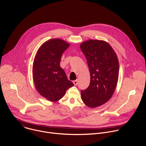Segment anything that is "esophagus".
Here are the masks:
<instances>
[{
  "label": "esophagus",
  "instance_id": "1",
  "mask_svg": "<svg viewBox=\"0 0 146 146\" xmlns=\"http://www.w3.org/2000/svg\"><path fill=\"white\" fill-rule=\"evenodd\" d=\"M73 84H74L75 86H77V85L78 84V81H77V80L73 81Z\"/></svg>",
  "mask_w": 146,
  "mask_h": 146
}]
</instances>
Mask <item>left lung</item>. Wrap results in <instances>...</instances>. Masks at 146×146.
Wrapping results in <instances>:
<instances>
[{
    "label": "left lung",
    "mask_w": 146,
    "mask_h": 146,
    "mask_svg": "<svg viewBox=\"0 0 146 146\" xmlns=\"http://www.w3.org/2000/svg\"><path fill=\"white\" fill-rule=\"evenodd\" d=\"M90 69L89 87L81 91L86 105L94 108L106 103L115 90L119 73V63L114 50L106 41L89 40L80 45Z\"/></svg>",
    "instance_id": "8db88e82"
}]
</instances>
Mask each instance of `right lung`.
I'll return each instance as SVG.
<instances>
[{
  "label": "right lung",
  "mask_w": 146,
  "mask_h": 146,
  "mask_svg": "<svg viewBox=\"0 0 146 146\" xmlns=\"http://www.w3.org/2000/svg\"><path fill=\"white\" fill-rule=\"evenodd\" d=\"M70 44L63 40H49L38 48L33 64V78L38 92L47 100L56 102L74 86L60 67L64 52Z\"/></svg>",
  "instance_id": "1"
}]
</instances>
